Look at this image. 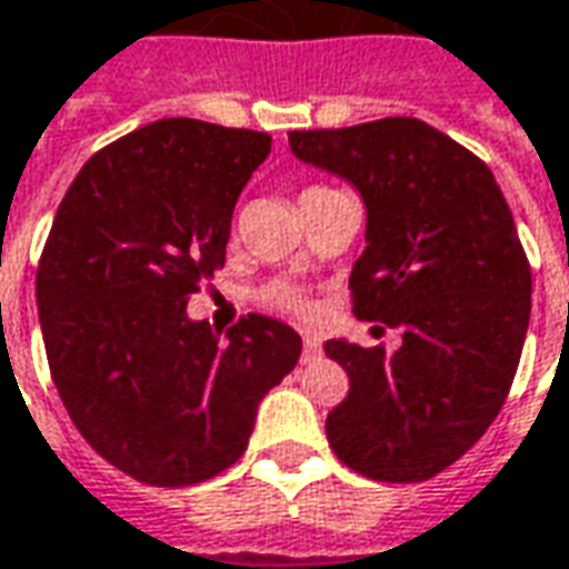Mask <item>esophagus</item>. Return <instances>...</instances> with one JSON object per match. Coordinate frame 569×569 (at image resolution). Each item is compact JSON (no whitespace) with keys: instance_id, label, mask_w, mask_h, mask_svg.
<instances>
[{"instance_id":"obj_1","label":"esophagus","mask_w":569,"mask_h":569,"mask_svg":"<svg viewBox=\"0 0 569 569\" xmlns=\"http://www.w3.org/2000/svg\"><path fill=\"white\" fill-rule=\"evenodd\" d=\"M319 357V338L312 331H303V363H310Z\"/></svg>"}]
</instances>
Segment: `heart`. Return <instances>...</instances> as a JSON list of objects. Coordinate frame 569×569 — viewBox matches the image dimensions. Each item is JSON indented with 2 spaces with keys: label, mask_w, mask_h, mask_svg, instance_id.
<instances>
[{
  "label": "heart",
  "mask_w": 569,
  "mask_h": 569,
  "mask_svg": "<svg viewBox=\"0 0 569 569\" xmlns=\"http://www.w3.org/2000/svg\"><path fill=\"white\" fill-rule=\"evenodd\" d=\"M319 190H329V187H307L300 197H307V193H319ZM262 300H266L269 307H276V310H288V312L310 310V303H307V297L300 293V288H293V284H288V281H278V284H272V288H266Z\"/></svg>",
  "instance_id": "heart-1"
}]
</instances>
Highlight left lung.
I'll use <instances>...</instances> for the list:
<instances>
[{"label":"left lung","instance_id":"obj_1","mask_svg":"<svg viewBox=\"0 0 569 569\" xmlns=\"http://www.w3.org/2000/svg\"><path fill=\"white\" fill-rule=\"evenodd\" d=\"M291 152L360 190L366 250L353 312L400 347L326 341L350 376L326 419L338 460L379 482L448 470L505 407L523 353L532 272L489 166L419 118L291 131Z\"/></svg>","mask_w":569,"mask_h":569}]
</instances>
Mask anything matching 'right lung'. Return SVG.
Instances as JSON below:
<instances>
[{
	"mask_svg": "<svg viewBox=\"0 0 569 569\" xmlns=\"http://www.w3.org/2000/svg\"><path fill=\"white\" fill-rule=\"evenodd\" d=\"M269 150L262 131L162 118L99 150L56 212L37 269L49 372L80 436L137 482L228 470L300 360L278 319L250 312L222 338L187 316Z\"/></svg>",
	"mask_w": 569,
	"mask_h": 569,
	"instance_id": "1",
	"label": "right lung"
}]
</instances>
